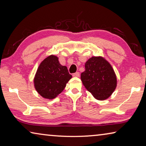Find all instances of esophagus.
Listing matches in <instances>:
<instances>
[{
	"label": "esophagus",
	"instance_id": "esophagus-1",
	"mask_svg": "<svg viewBox=\"0 0 146 146\" xmlns=\"http://www.w3.org/2000/svg\"><path fill=\"white\" fill-rule=\"evenodd\" d=\"M73 76H75V77H78V76H80V73H79V72H76V73L73 74Z\"/></svg>",
	"mask_w": 146,
	"mask_h": 146
}]
</instances>
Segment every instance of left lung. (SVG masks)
<instances>
[{
    "label": "left lung",
    "instance_id": "8db88e82",
    "mask_svg": "<svg viewBox=\"0 0 146 146\" xmlns=\"http://www.w3.org/2000/svg\"><path fill=\"white\" fill-rule=\"evenodd\" d=\"M81 80L87 90L98 100L110 97L117 87V77L112 66L101 56H92L85 64Z\"/></svg>",
    "mask_w": 146,
    "mask_h": 146
}]
</instances>
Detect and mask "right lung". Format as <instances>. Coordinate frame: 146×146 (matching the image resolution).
Instances as JSON below:
<instances>
[{
  "instance_id": "1",
  "label": "right lung",
  "mask_w": 146,
  "mask_h": 146,
  "mask_svg": "<svg viewBox=\"0 0 146 146\" xmlns=\"http://www.w3.org/2000/svg\"><path fill=\"white\" fill-rule=\"evenodd\" d=\"M72 78L66 66L59 63L57 56L51 55L40 63L34 78L36 91L47 99L57 97Z\"/></svg>"
}]
</instances>
